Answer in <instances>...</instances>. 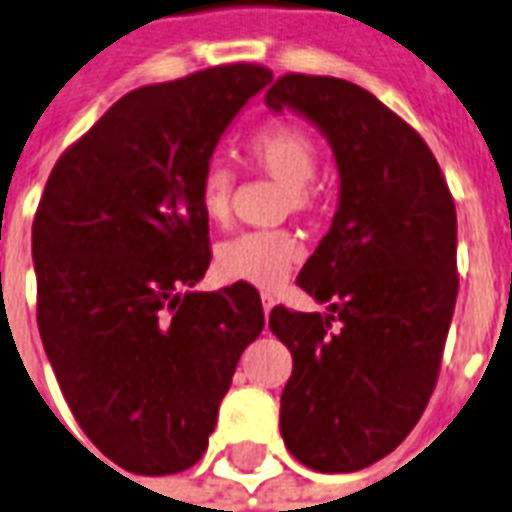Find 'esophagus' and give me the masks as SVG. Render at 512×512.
<instances>
[{
	"mask_svg": "<svg viewBox=\"0 0 512 512\" xmlns=\"http://www.w3.org/2000/svg\"><path fill=\"white\" fill-rule=\"evenodd\" d=\"M260 300H263V311H265V314H268V311H271V308L276 306V298H273L271 292H263V295H260Z\"/></svg>",
	"mask_w": 512,
	"mask_h": 512,
	"instance_id": "1",
	"label": "esophagus"
}]
</instances>
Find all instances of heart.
<instances>
[{
    "instance_id": "obj_1",
    "label": "heart",
    "mask_w": 512,
    "mask_h": 512,
    "mask_svg": "<svg viewBox=\"0 0 512 512\" xmlns=\"http://www.w3.org/2000/svg\"><path fill=\"white\" fill-rule=\"evenodd\" d=\"M247 163L257 174L282 182V212L311 217L322 209L317 187L319 147L317 139L298 123H271L247 139ZM195 198L209 225H225L233 214L236 171L220 158L201 169ZM303 260V244L295 233L276 230H244L217 244L214 268L225 282H241L273 290Z\"/></svg>"
}]
</instances>
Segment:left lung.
<instances>
[{
    "mask_svg": "<svg viewBox=\"0 0 512 512\" xmlns=\"http://www.w3.org/2000/svg\"><path fill=\"white\" fill-rule=\"evenodd\" d=\"M333 144L341 201L298 287L330 314L276 306L268 327L292 354L282 438L319 473L392 454L435 392L454 317L456 206L419 131L360 85L282 74L265 93Z\"/></svg>",
    "mask_w": 512,
    "mask_h": 512,
    "instance_id": "8db88e82",
    "label": "left lung"
}]
</instances>
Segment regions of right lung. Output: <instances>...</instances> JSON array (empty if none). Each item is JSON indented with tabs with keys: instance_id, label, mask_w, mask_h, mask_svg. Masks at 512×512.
Here are the masks:
<instances>
[{
	"instance_id": "1",
	"label": "right lung",
	"mask_w": 512,
	"mask_h": 512,
	"mask_svg": "<svg viewBox=\"0 0 512 512\" xmlns=\"http://www.w3.org/2000/svg\"><path fill=\"white\" fill-rule=\"evenodd\" d=\"M271 80L260 64H222L126 93L66 147L34 214L48 360L80 429L128 473H182L204 456L265 325L252 284L190 287L212 260L201 169Z\"/></svg>"
}]
</instances>
